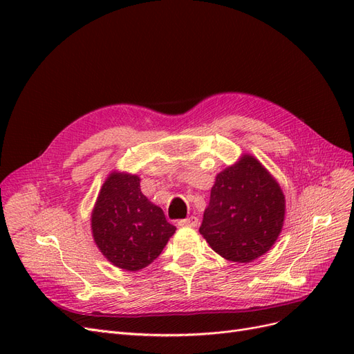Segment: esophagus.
Wrapping results in <instances>:
<instances>
[{"mask_svg":"<svg viewBox=\"0 0 354 354\" xmlns=\"http://www.w3.org/2000/svg\"><path fill=\"white\" fill-rule=\"evenodd\" d=\"M177 224L180 227H196L198 226V217H187V218H183V220H178Z\"/></svg>","mask_w":354,"mask_h":354,"instance_id":"1","label":"esophagus"}]
</instances>
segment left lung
<instances>
[{"label": "left lung", "mask_w": 354, "mask_h": 354, "mask_svg": "<svg viewBox=\"0 0 354 354\" xmlns=\"http://www.w3.org/2000/svg\"><path fill=\"white\" fill-rule=\"evenodd\" d=\"M283 218L279 183L260 160L243 155L217 174L199 232L226 260L251 263L272 248Z\"/></svg>", "instance_id": "1"}]
</instances>
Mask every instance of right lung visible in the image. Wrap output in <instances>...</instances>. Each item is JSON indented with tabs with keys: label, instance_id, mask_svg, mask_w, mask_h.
<instances>
[{
	"label": "right lung",
	"instance_id": "right-lung-1",
	"mask_svg": "<svg viewBox=\"0 0 354 354\" xmlns=\"http://www.w3.org/2000/svg\"><path fill=\"white\" fill-rule=\"evenodd\" d=\"M95 245L113 266L137 272L162 252L176 226L140 190V178L112 173L103 183L93 214Z\"/></svg>",
	"mask_w": 354,
	"mask_h": 354
}]
</instances>
